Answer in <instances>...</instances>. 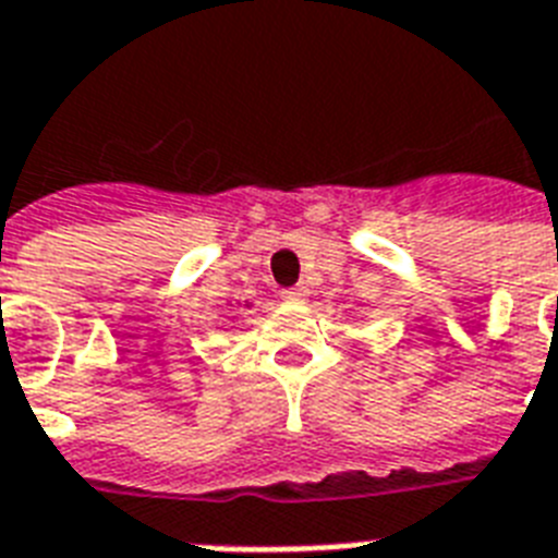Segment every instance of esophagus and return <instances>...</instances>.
Listing matches in <instances>:
<instances>
[{
    "mask_svg": "<svg viewBox=\"0 0 558 558\" xmlns=\"http://www.w3.org/2000/svg\"><path fill=\"white\" fill-rule=\"evenodd\" d=\"M283 301H287V304H295V306H301V304H306V301H310V292H306V289H287V292H283Z\"/></svg>",
    "mask_w": 558,
    "mask_h": 558,
    "instance_id": "esophagus-1",
    "label": "esophagus"
}]
</instances>
